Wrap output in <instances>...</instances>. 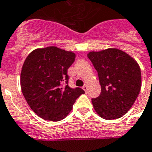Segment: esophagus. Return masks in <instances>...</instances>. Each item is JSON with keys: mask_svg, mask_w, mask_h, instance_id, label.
<instances>
[{"mask_svg": "<svg viewBox=\"0 0 152 152\" xmlns=\"http://www.w3.org/2000/svg\"><path fill=\"white\" fill-rule=\"evenodd\" d=\"M82 88H83L84 90H85V92H86V93H87V90H88V86H87V85H84L83 87H82Z\"/></svg>", "mask_w": 152, "mask_h": 152, "instance_id": "obj_1", "label": "esophagus"}]
</instances>
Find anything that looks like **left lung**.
<instances>
[{
	"instance_id": "obj_1",
	"label": "left lung",
	"mask_w": 152,
	"mask_h": 152,
	"mask_svg": "<svg viewBox=\"0 0 152 152\" xmlns=\"http://www.w3.org/2000/svg\"><path fill=\"white\" fill-rule=\"evenodd\" d=\"M96 70L101 93L92 99L96 112L104 119L118 118L127 113L139 95L141 72L130 56L118 48L88 53Z\"/></svg>"
}]
</instances>
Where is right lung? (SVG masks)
<instances>
[{
    "label": "right lung",
    "instance_id": "obj_1",
    "mask_svg": "<svg viewBox=\"0 0 152 152\" xmlns=\"http://www.w3.org/2000/svg\"><path fill=\"white\" fill-rule=\"evenodd\" d=\"M75 54L55 46L37 48L28 55L21 70L20 85L28 105L42 119L58 122L72 110L85 93L68 86L67 70Z\"/></svg>",
    "mask_w": 152,
    "mask_h": 152
}]
</instances>
